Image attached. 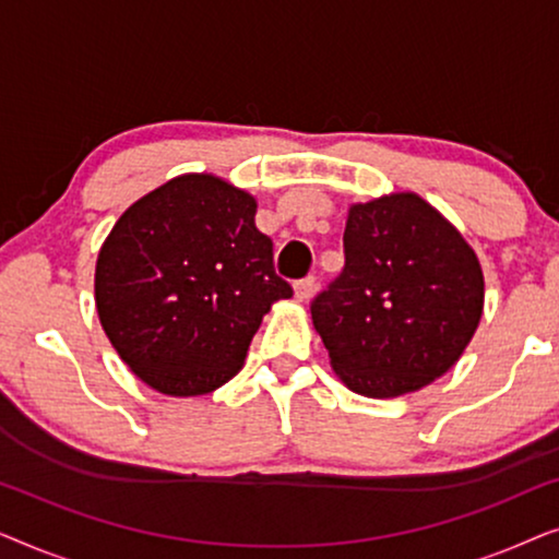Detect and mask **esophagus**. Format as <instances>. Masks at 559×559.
I'll list each match as a JSON object with an SVG mask.
<instances>
[{"label": "esophagus", "instance_id": "1", "mask_svg": "<svg viewBox=\"0 0 559 559\" xmlns=\"http://www.w3.org/2000/svg\"><path fill=\"white\" fill-rule=\"evenodd\" d=\"M312 289H316V277H305L295 285V300L297 302H308L312 297Z\"/></svg>", "mask_w": 559, "mask_h": 559}]
</instances>
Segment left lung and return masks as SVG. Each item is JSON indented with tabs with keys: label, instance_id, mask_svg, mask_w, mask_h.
Returning a JSON list of instances; mask_svg holds the SVG:
<instances>
[{
	"label": "left lung",
	"instance_id": "8db88e82",
	"mask_svg": "<svg viewBox=\"0 0 559 559\" xmlns=\"http://www.w3.org/2000/svg\"><path fill=\"white\" fill-rule=\"evenodd\" d=\"M343 274L312 302V325L350 392H419L448 373L484 316V270L442 213L412 190L350 203Z\"/></svg>",
	"mask_w": 559,
	"mask_h": 559
}]
</instances>
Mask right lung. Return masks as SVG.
<instances>
[{
  "mask_svg": "<svg viewBox=\"0 0 559 559\" xmlns=\"http://www.w3.org/2000/svg\"><path fill=\"white\" fill-rule=\"evenodd\" d=\"M254 216L247 190L186 173L114 224L96 259V312L142 384L165 396L216 392L241 371L272 305L293 297Z\"/></svg>",
  "mask_w": 559,
  "mask_h": 559,
  "instance_id": "1",
  "label": "right lung"
}]
</instances>
